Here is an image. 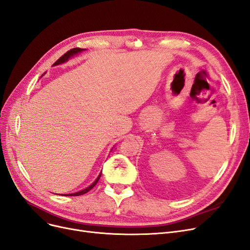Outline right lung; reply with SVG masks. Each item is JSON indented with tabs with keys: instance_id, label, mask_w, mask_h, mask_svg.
<instances>
[{
	"instance_id": "right-lung-1",
	"label": "right lung",
	"mask_w": 250,
	"mask_h": 250,
	"mask_svg": "<svg viewBox=\"0 0 250 250\" xmlns=\"http://www.w3.org/2000/svg\"><path fill=\"white\" fill-rule=\"evenodd\" d=\"M83 50H84V49H81V48H74V49H71V50H69V51H67L66 53H64L61 58L57 59V61L54 62V64H53V65H58V64H62V63H63V62H67L68 59L71 58L72 56H74V55L78 54L79 52L83 51ZM101 176H102V172L99 173V175L97 176V178L95 179L94 183H93L92 185H90L89 187H87L86 188L82 189V191H79V192H77V193H73V194H67V195H64V196H80V195H84V194H86L87 192L90 191L91 188H94V186L97 184V182L99 181V178H101Z\"/></svg>"
}]
</instances>
